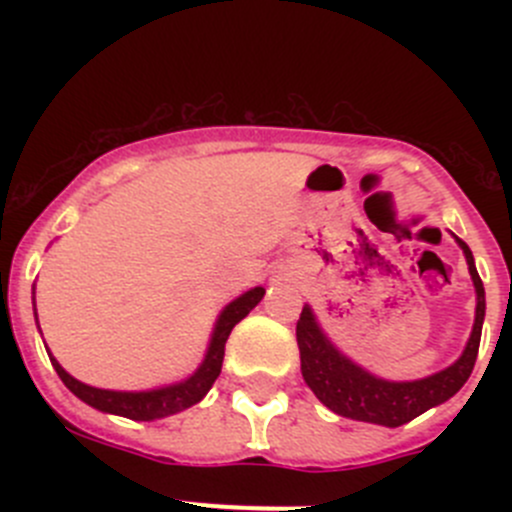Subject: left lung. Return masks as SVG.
Here are the masks:
<instances>
[{
    "mask_svg": "<svg viewBox=\"0 0 512 512\" xmlns=\"http://www.w3.org/2000/svg\"><path fill=\"white\" fill-rule=\"evenodd\" d=\"M456 242L461 245L463 255H466L468 272H471L473 287H476V322H473L471 339H468L461 359L448 366V369L438 371V374L426 376V379L386 381L369 374L329 342L327 334L319 329L309 304H304L302 314L297 319L302 376L309 389L314 391V396L327 409H332L339 416L354 418V421L396 428L409 423L411 418L421 416L423 411L448 401L466 384L473 366H476L480 347V332H483L485 319V289L478 277L471 247L458 240V237Z\"/></svg>",
    "mask_w": 512,
    "mask_h": 512,
    "instance_id": "left-lung-1",
    "label": "left lung"
}]
</instances>
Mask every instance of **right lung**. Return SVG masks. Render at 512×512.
Listing matches in <instances>:
<instances>
[{
  "label": "right lung",
  "mask_w": 512,
  "mask_h": 512,
  "mask_svg": "<svg viewBox=\"0 0 512 512\" xmlns=\"http://www.w3.org/2000/svg\"><path fill=\"white\" fill-rule=\"evenodd\" d=\"M265 297V289L255 287L250 292L240 294L237 299H232L230 304L220 312L218 322H215L213 337H210L208 352H205L203 364L195 369L193 376H188L185 381L178 384L163 386V389H151V391H108V389H96V386L81 384L79 379L64 371V366L49 354L51 364H54L56 374L64 381L66 389L74 396H79L84 404L94 406V409L103 411V414H116L126 416L131 421H153V418L173 416L178 411L190 409V406L198 404L205 394L210 391V386L215 384V379L220 376L223 369V356H225V342L230 337L232 327H235L240 319H245L252 309L260 304V299Z\"/></svg>",
  "instance_id": "obj_1"
}]
</instances>
